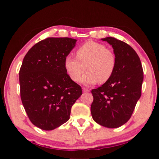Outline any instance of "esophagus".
<instances>
[{"instance_id":"obj_1","label":"esophagus","mask_w":159,"mask_h":159,"mask_svg":"<svg viewBox=\"0 0 159 159\" xmlns=\"http://www.w3.org/2000/svg\"><path fill=\"white\" fill-rule=\"evenodd\" d=\"M90 90L87 89V88H83V93H88V92H90Z\"/></svg>"}]
</instances>
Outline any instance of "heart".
Here are the masks:
<instances>
[{"mask_svg":"<svg viewBox=\"0 0 159 159\" xmlns=\"http://www.w3.org/2000/svg\"><path fill=\"white\" fill-rule=\"evenodd\" d=\"M76 54V58L68 55L64 62L66 71L74 81H79L85 69L87 73L80 79L85 85L98 81L103 83L111 79L116 66V58L105 45L90 41L80 45Z\"/></svg>","mask_w":159,"mask_h":159,"instance_id":"heart-1","label":"heart"}]
</instances>
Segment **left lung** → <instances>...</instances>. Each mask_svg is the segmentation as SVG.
<instances>
[{
  "label": "left lung",
  "mask_w": 159,
  "mask_h": 159,
  "mask_svg": "<svg viewBox=\"0 0 159 159\" xmlns=\"http://www.w3.org/2000/svg\"><path fill=\"white\" fill-rule=\"evenodd\" d=\"M112 46L116 58L115 71L108 81L91 91L93 120L104 127L116 128L130 119L141 97L143 69L131 46L115 38L102 39Z\"/></svg>",
  "instance_id": "obj_1"
}]
</instances>
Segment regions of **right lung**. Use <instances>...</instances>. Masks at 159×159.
<instances>
[{"instance_id":"1","label":"right lung","mask_w":159,"mask_h":159,"mask_svg":"<svg viewBox=\"0 0 159 159\" xmlns=\"http://www.w3.org/2000/svg\"><path fill=\"white\" fill-rule=\"evenodd\" d=\"M76 43L70 38H48L34 45L23 60L19 74L21 102L31 123L42 130L66 123L82 95L64 64Z\"/></svg>"}]
</instances>
